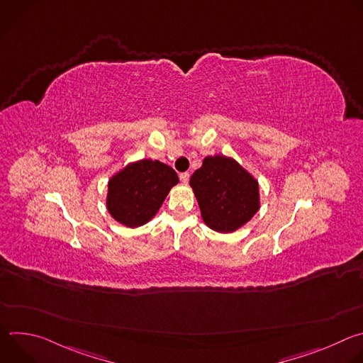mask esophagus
<instances>
[{
	"instance_id": "1",
	"label": "esophagus",
	"mask_w": 363,
	"mask_h": 363,
	"mask_svg": "<svg viewBox=\"0 0 363 363\" xmlns=\"http://www.w3.org/2000/svg\"><path fill=\"white\" fill-rule=\"evenodd\" d=\"M179 179H181L182 184H188V181H189V174H188V172H182V174L179 175Z\"/></svg>"
}]
</instances>
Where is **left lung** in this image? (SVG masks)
I'll return each instance as SVG.
<instances>
[{
    "instance_id": "1",
    "label": "left lung",
    "mask_w": 363,
    "mask_h": 363,
    "mask_svg": "<svg viewBox=\"0 0 363 363\" xmlns=\"http://www.w3.org/2000/svg\"><path fill=\"white\" fill-rule=\"evenodd\" d=\"M189 185L198 201L202 221L217 233H234L260 210L258 181L234 158L206 157Z\"/></svg>"
}]
</instances>
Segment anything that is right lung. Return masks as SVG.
<instances>
[{"label": "right lung", "mask_w": 363, "mask_h": 363, "mask_svg": "<svg viewBox=\"0 0 363 363\" xmlns=\"http://www.w3.org/2000/svg\"><path fill=\"white\" fill-rule=\"evenodd\" d=\"M178 182L177 172L157 160L130 162L109 179L106 208L119 224L140 227L157 216Z\"/></svg>", "instance_id": "1"}]
</instances>
